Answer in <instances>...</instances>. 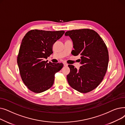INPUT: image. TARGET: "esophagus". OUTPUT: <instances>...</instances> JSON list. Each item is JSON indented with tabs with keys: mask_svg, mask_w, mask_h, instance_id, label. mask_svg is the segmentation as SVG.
<instances>
[{
	"mask_svg": "<svg viewBox=\"0 0 125 125\" xmlns=\"http://www.w3.org/2000/svg\"><path fill=\"white\" fill-rule=\"evenodd\" d=\"M63 64H64V66H68V64H67V63H63Z\"/></svg>",
	"mask_w": 125,
	"mask_h": 125,
	"instance_id": "esophagus-1",
	"label": "esophagus"
}]
</instances>
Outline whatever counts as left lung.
I'll list each match as a JSON object with an SVG mask.
<instances>
[{"label":"left lung","mask_w":125,"mask_h":125,"mask_svg":"<svg viewBox=\"0 0 125 125\" xmlns=\"http://www.w3.org/2000/svg\"><path fill=\"white\" fill-rule=\"evenodd\" d=\"M73 42V55H80L82 65L77 70L72 65L67 75L69 84L74 90L86 93L97 88L102 81L107 70L108 52L102 38L93 30L82 29L67 31Z\"/></svg>","instance_id":"8db88e82"}]
</instances>
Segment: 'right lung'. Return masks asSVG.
<instances>
[{"label":"right lung","instance_id":"1","mask_svg":"<svg viewBox=\"0 0 125 125\" xmlns=\"http://www.w3.org/2000/svg\"><path fill=\"white\" fill-rule=\"evenodd\" d=\"M64 32L34 29L23 38L17 63L23 83L33 92L40 93L49 89L55 73L63 67L62 63H48L44 60L52 53V45Z\"/></svg>","mask_w":125,"mask_h":125}]
</instances>
